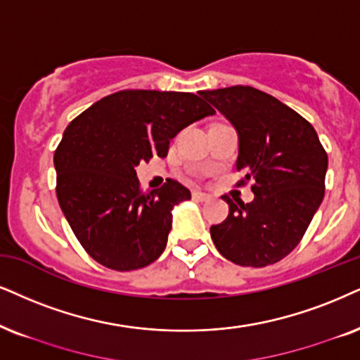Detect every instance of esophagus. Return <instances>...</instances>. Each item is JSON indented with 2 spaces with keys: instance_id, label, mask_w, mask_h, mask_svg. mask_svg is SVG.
<instances>
[{
  "instance_id": "esophagus-1",
  "label": "esophagus",
  "mask_w": 360,
  "mask_h": 360,
  "mask_svg": "<svg viewBox=\"0 0 360 360\" xmlns=\"http://www.w3.org/2000/svg\"><path fill=\"white\" fill-rule=\"evenodd\" d=\"M193 199L194 201H199V202H206L211 199V195L206 194V193H201V191H193Z\"/></svg>"
}]
</instances>
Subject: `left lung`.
I'll use <instances>...</instances> for the list:
<instances>
[{
	"instance_id": "left-lung-1",
	"label": "left lung",
	"mask_w": 360,
	"mask_h": 360,
	"mask_svg": "<svg viewBox=\"0 0 360 360\" xmlns=\"http://www.w3.org/2000/svg\"><path fill=\"white\" fill-rule=\"evenodd\" d=\"M239 136V184L252 181L254 201L234 204L211 227L227 261L264 267L279 262L301 243L324 199L327 154L309 121L271 94L251 86L202 91Z\"/></svg>"
}]
</instances>
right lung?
<instances>
[{"label": "right lung", "mask_w": 360, "mask_h": 360, "mask_svg": "<svg viewBox=\"0 0 360 360\" xmlns=\"http://www.w3.org/2000/svg\"><path fill=\"white\" fill-rule=\"evenodd\" d=\"M214 112L193 93L126 89L99 99L70 122L54 153L56 195L94 261L134 271L161 256L172 207L191 193L174 179L143 193L136 166L167 156L169 141L181 129Z\"/></svg>", "instance_id": "add662e5"}]
</instances>
